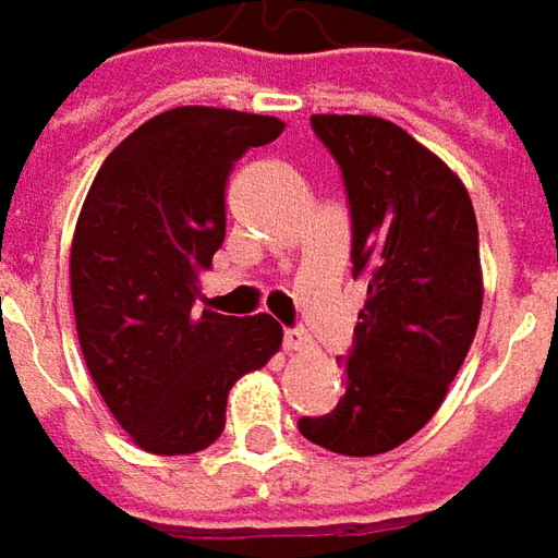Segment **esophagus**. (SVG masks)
I'll return each mask as SVG.
<instances>
[{
    "mask_svg": "<svg viewBox=\"0 0 558 558\" xmlns=\"http://www.w3.org/2000/svg\"><path fill=\"white\" fill-rule=\"evenodd\" d=\"M286 351H311V339L298 329H289L286 332Z\"/></svg>",
    "mask_w": 558,
    "mask_h": 558,
    "instance_id": "obj_1",
    "label": "esophagus"
}]
</instances>
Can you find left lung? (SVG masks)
Segmentation results:
<instances>
[{"label": "left lung", "instance_id": "8db88e82", "mask_svg": "<svg viewBox=\"0 0 558 558\" xmlns=\"http://www.w3.org/2000/svg\"><path fill=\"white\" fill-rule=\"evenodd\" d=\"M351 207V264L367 282L345 396L298 430L339 456H383L442 404L484 307L477 219L461 179L376 116H311Z\"/></svg>", "mask_w": 558, "mask_h": 558}]
</instances>
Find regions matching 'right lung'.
Instances as JSON below:
<instances>
[{
	"label": "right lung",
	"instance_id": "add662e5",
	"mask_svg": "<svg viewBox=\"0 0 558 558\" xmlns=\"http://www.w3.org/2000/svg\"><path fill=\"white\" fill-rule=\"evenodd\" d=\"M286 122L179 106L106 156L71 238L77 342L122 430L154 456H191L226 427L229 389L282 349L269 314L194 311L226 238V182Z\"/></svg>",
	"mask_w": 558,
	"mask_h": 558
}]
</instances>
